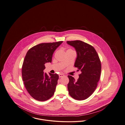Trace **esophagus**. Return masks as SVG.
<instances>
[{"label": "esophagus", "mask_w": 125, "mask_h": 125, "mask_svg": "<svg viewBox=\"0 0 125 125\" xmlns=\"http://www.w3.org/2000/svg\"><path fill=\"white\" fill-rule=\"evenodd\" d=\"M64 76H65V75L63 74H62V73H60V74H59V77L60 78L64 77Z\"/></svg>", "instance_id": "esophagus-1"}]
</instances>
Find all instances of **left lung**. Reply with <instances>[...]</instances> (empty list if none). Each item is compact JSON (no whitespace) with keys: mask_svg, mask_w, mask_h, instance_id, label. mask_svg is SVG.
<instances>
[{"mask_svg":"<svg viewBox=\"0 0 125 125\" xmlns=\"http://www.w3.org/2000/svg\"><path fill=\"white\" fill-rule=\"evenodd\" d=\"M66 42L75 49L77 58L74 66L77 68V71L81 72L77 81L68 75V92L74 99L85 100L93 94L97 87L101 74V62L92 46L80 40Z\"/></svg>","mask_w":125,"mask_h":125,"instance_id":"8db88e82","label":"left lung"}]
</instances>
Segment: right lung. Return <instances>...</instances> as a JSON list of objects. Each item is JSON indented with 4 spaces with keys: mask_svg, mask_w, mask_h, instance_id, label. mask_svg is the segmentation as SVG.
<instances>
[{
    "mask_svg": "<svg viewBox=\"0 0 125 125\" xmlns=\"http://www.w3.org/2000/svg\"><path fill=\"white\" fill-rule=\"evenodd\" d=\"M63 41L42 43L30 48L24 59L22 77L25 88L33 98L46 101L54 94L58 74L44 73V64L52 62V55Z\"/></svg>",
    "mask_w": 125,
    "mask_h": 125,
    "instance_id": "1",
    "label": "right lung"
}]
</instances>
